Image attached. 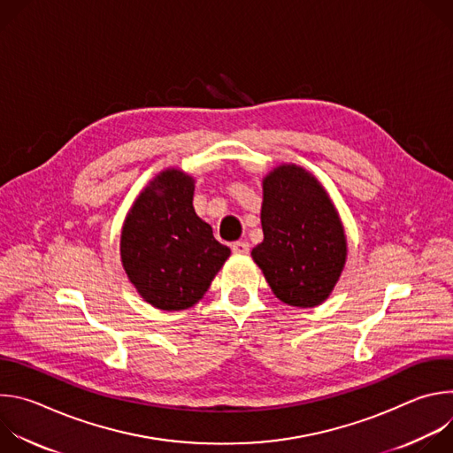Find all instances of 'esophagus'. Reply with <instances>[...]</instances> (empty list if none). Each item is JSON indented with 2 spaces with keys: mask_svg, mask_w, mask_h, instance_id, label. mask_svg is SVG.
<instances>
[{
  "mask_svg": "<svg viewBox=\"0 0 453 453\" xmlns=\"http://www.w3.org/2000/svg\"><path fill=\"white\" fill-rule=\"evenodd\" d=\"M231 250H233L234 254H247V252H249V243H247V242H234V243L231 245Z\"/></svg>",
  "mask_w": 453,
  "mask_h": 453,
  "instance_id": "34e87169",
  "label": "esophagus"
}]
</instances>
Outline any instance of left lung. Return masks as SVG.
<instances>
[{"mask_svg": "<svg viewBox=\"0 0 453 453\" xmlns=\"http://www.w3.org/2000/svg\"><path fill=\"white\" fill-rule=\"evenodd\" d=\"M264 242L250 256L285 304L313 308L334 292L348 260L339 211L317 177L294 163L264 180Z\"/></svg>", "mask_w": 453, "mask_h": 453, "instance_id": "obj_1", "label": "left lung"}]
</instances>
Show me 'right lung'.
<instances>
[{
  "instance_id": "1",
  "label": "right lung",
  "mask_w": 453,
  "mask_h": 453,
  "mask_svg": "<svg viewBox=\"0 0 453 453\" xmlns=\"http://www.w3.org/2000/svg\"><path fill=\"white\" fill-rule=\"evenodd\" d=\"M196 179L180 168L159 172L128 210L121 236L123 271L154 308L197 304L231 254L193 208Z\"/></svg>"
}]
</instances>
